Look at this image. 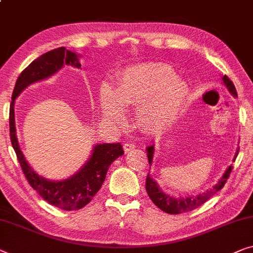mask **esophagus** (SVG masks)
I'll list each match as a JSON object with an SVG mask.
<instances>
[{"label": "esophagus", "mask_w": 253, "mask_h": 253, "mask_svg": "<svg viewBox=\"0 0 253 253\" xmlns=\"http://www.w3.org/2000/svg\"><path fill=\"white\" fill-rule=\"evenodd\" d=\"M123 148H124V152L129 153V152L133 151V149L135 148V145L132 144V142H126V144L123 145Z\"/></svg>", "instance_id": "obj_1"}]
</instances>
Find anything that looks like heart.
I'll return each mask as SVG.
<instances>
[{
    "label": "heart",
    "mask_w": 253,
    "mask_h": 253,
    "mask_svg": "<svg viewBox=\"0 0 253 253\" xmlns=\"http://www.w3.org/2000/svg\"><path fill=\"white\" fill-rule=\"evenodd\" d=\"M189 87L166 64H137L120 73L116 85L104 82L99 89L100 111L105 119L121 123L124 107L135 106L134 119L141 129L162 131L179 119Z\"/></svg>",
    "instance_id": "obj_1"
}]
</instances>
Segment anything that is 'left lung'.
<instances>
[{"mask_svg": "<svg viewBox=\"0 0 253 253\" xmlns=\"http://www.w3.org/2000/svg\"><path fill=\"white\" fill-rule=\"evenodd\" d=\"M221 82L224 85L227 87V90L229 91V93L232 94L233 97L237 98V93L235 90V86H234L233 82L227 78V76H222L221 78ZM147 151V156H148V163H149V168H151L152 163H153V157H154V152H155V147H154V144L152 146H147L146 148ZM237 154H239V148L236 149L235 155H234L233 162L235 161L237 157ZM233 167L229 166L227 168L226 171L222 174V177L219 179L218 182L215 185L212 186V188L206 190L204 193L197 194V195H190V196H180V197H173L170 196L169 194L164 193L162 189L160 188V186L157 185V182L154 180V179L147 174V178H146V190H147V194L149 196V199L153 201V203L155 204L157 208H160L161 210L167 212V213L170 214H179V213H184V212L187 211H192L194 209L199 208L200 206H202L203 203H206L207 201L214 195L215 193L219 192L224 185L226 184L227 179H228L230 171H232Z\"/></svg>", "mask_w": 253, "mask_h": 253, "instance_id": "8db88e82", "label": "left lung"}]
</instances>
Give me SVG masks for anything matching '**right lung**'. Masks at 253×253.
Here are the masks:
<instances>
[{
    "instance_id": "add662e5",
    "label": "right lung",
    "mask_w": 253,
    "mask_h": 253,
    "mask_svg": "<svg viewBox=\"0 0 253 253\" xmlns=\"http://www.w3.org/2000/svg\"><path fill=\"white\" fill-rule=\"evenodd\" d=\"M80 54H76L66 47H57L51 50L32 64H29L18 78L12 93V101L10 105V138L14 152L17 154L21 169L27 178L29 185L34 188L43 200L65 211L80 210L86 206L100 189L105 181L106 174L111 164L122 156L124 151L120 142L116 144H97L93 146L91 155L81 169L74 174L63 180H51L42 177L29 166L19 147L16 120H14V104L18 96L33 83L49 79L60 71L65 65L81 68Z\"/></svg>"
}]
</instances>
